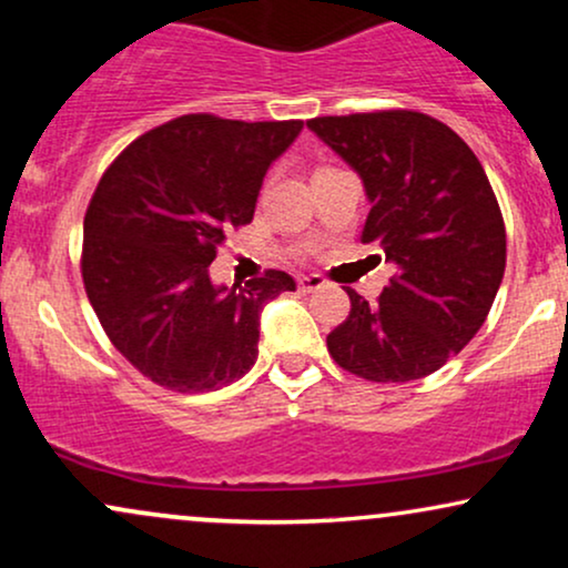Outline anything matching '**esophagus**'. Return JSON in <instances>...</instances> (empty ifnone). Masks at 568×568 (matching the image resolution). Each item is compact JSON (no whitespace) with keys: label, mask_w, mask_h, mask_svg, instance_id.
<instances>
[{"label":"esophagus","mask_w":568,"mask_h":568,"mask_svg":"<svg viewBox=\"0 0 568 568\" xmlns=\"http://www.w3.org/2000/svg\"><path fill=\"white\" fill-rule=\"evenodd\" d=\"M296 285H298V291H302V293H312V291L323 288L325 280L321 275H298Z\"/></svg>","instance_id":"34e87169"}]
</instances>
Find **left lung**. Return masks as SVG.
Instances as JSON below:
<instances>
[{
    "label": "left lung",
    "instance_id": "1",
    "mask_svg": "<svg viewBox=\"0 0 568 568\" xmlns=\"http://www.w3.org/2000/svg\"><path fill=\"white\" fill-rule=\"evenodd\" d=\"M306 128L361 173L371 200L361 240L397 270L376 304L347 288L331 357L368 382L429 376L478 334L505 275V221L484 165L452 128L408 109Z\"/></svg>",
    "mask_w": 568,
    "mask_h": 568
}]
</instances>
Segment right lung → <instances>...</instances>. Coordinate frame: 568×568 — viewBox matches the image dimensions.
I'll use <instances>...</instances> for the list:
<instances>
[{
    "label": "right lung",
    "instance_id": "1",
    "mask_svg": "<svg viewBox=\"0 0 568 568\" xmlns=\"http://www.w3.org/2000/svg\"><path fill=\"white\" fill-rule=\"evenodd\" d=\"M302 120L184 114L116 154L98 181L82 240V283L109 342L173 393H211L256 363L264 304L293 291L266 270L216 288L207 266L226 232L253 221L266 168Z\"/></svg>",
    "mask_w": 568,
    "mask_h": 568
}]
</instances>
